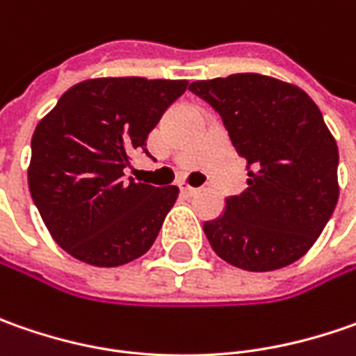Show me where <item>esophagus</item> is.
<instances>
[{
    "label": "esophagus",
    "mask_w": 356,
    "mask_h": 356,
    "mask_svg": "<svg viewBox=\"0 0 356 356\" xmlns=\"http://www.w3.org/2000/svg\"><path fill=\"white\" fill-rule=\"evenodd\" d=\"M180 192H182L184 196H194V194L198 192V188H192V186L188 184H180Z\"/></svg>",
    "instance_id": "1"
}]
</instances>
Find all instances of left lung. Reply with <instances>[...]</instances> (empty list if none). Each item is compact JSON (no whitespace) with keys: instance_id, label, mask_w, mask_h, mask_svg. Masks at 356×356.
Wrapping results in <instances>:
<instances>
[{"instance_id":"8db88e82","label":"left lung","mask_w":356,"mask_h":356,"mask_svg":"<svg viewBox=\"0 0 356 356\" xmlns=\"http://www.w3.org/2000/svg\"><path fill=\"white\" fill-rule=\"evenodd\" d=\"M190 90L212 104L248 160V190L204 222L212 250L245 271L297 261L339 200V150L319 106L299 87L255 73L196 81Z\"/></svg>"}]
</instances>
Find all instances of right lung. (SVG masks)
Returning <instances> with one entry per match:
<instances>
[{"label":"right lung","mask_w":356,"mask_h":356,"mask_svg":"<svg viewBox=\"0 0 356 356\" xmlns=\"http://www.w3.org/2000/svg\"><path fill=\"white\" fill-rule=\"evenodd\" d=\"M186 87L143 76L90 79L63 92L37 124L29 192L65 252L117 267L150 250L178 188L127 180L124 168L132 152H146L148 132Z\"/></svg>","instance_id":"1"}]
</instances>
